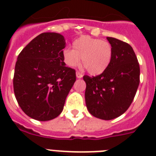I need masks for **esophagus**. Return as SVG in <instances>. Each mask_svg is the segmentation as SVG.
I'll return each mask as SVG.
<instances>
[{
    "instance_id": "1",
    "label": "esophagus",
    "mask_w": 156,
    "mask_h": 156,
    "mask_svg": "<svg viewBox=\"0 0 156 156\" xmlns=\"http://www.w3.org/2000/svg\"><path fill=\"white\" fill-rule=\"evenodd\" d=\"M76 75L77 78H82V77H83V74L81 73H80V72H78V71L76 73Z\"/></svg>"
}]
</instances>
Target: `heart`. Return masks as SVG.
<instances>
[{
	"label": "heart",
	"mask_w": 156,
	"mask_h": 156,
	"mask_svg": "<svg viewBox=\"0 0 156 156\" xmlns=\"http://www.w3.org/2000/svg\"><path fill=\"white\" fill-rule=\"evenodd\" d=\"M113 49L108 41L82 36L73 44V49L66 48L63 51V61L69 67H76L80 63L91 75L104 73L112 59Z\"/></svg>",
	"instance_id": "1"
}]
</instances>
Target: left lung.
Wrapping results in <instances>:
<instances>
[{
    "mask_svg": "<svg viewBox=\"0 0 156 156\" xmlns=\"http://www.w3.org/2000/svg\"><path fill=\"white\" fill-rule=\"evenodd\" d=\"M113 49L108 69L97 76H84L87 110L98 119L110 120L123 114L131 105L140 83V66L127 43L107 37Z\"/></svg>",
    "mask_w": 156,
    "mask_h": 156,
    "instance_id": "obj_1",
    "label": "left lung"
}]
</instances>
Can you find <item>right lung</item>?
Returning a JSON list of instances; mask_svg holds the SVG:
<instances>
[{"label":"right lung","mask_w":156,"mask_h":156,"mask_svg":"<svg viewBox=\"0 0 156 156\" xmlns=\"http://www.w3.org/2000/svg\"><path fill=\"white\" fill-rule=\"evenodd\" d=\"M64 37L43 33L18 56L14 92L20 108L32 119L48 121L58 116L76 81V71L66 66Z\"/></svg>","instance_id":"obj_1"}]
</instances>
